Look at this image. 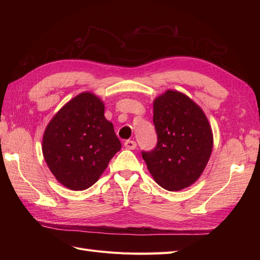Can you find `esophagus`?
Instances as JSON below:
<instances>
[{"mask_svg":"<svg viewBox=\"0 0 260 260\" xmlns=\"http://www.w3.org/2000/svg\"><path fill=\"white\" fill-rule=\"evenodd\" d=\"M124 146H125V148H128V149H136L137 148V143H136V141H133V140H127L124 142Z\"/></svg>","mask_w":260,"mask_h":260,"instance_id":"34e87169","label":"esophagus"}]
</instances>
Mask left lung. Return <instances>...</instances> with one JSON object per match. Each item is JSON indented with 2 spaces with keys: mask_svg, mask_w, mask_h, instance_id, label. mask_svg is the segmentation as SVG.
Instances as JSON below:
<instances>
[{
  "mask_svg": "<svg viewBox=\"0 0 260 260\" xmlns=\"http://www.w3.org/2000/svg\"><path fill=\"white\" fill-rule=\"evenodd\" d=\"M157 145L142 152L155 182L180 191L193 184L205 169L214 138L203 109L185 94L167 90L154 100Z\"/></svg>",
  "mask_w": 260,
  "mask_h": 260,
  "instance_id": "obj_1",
  "label": "left lung"
}]
</instances>
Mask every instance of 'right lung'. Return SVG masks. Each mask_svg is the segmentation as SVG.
I'll list each match as a JSON object with an SVG mask.
<instances>
[{"mask_svg":"<svg viewBox=\"0 0 260 260\" xmlns=\"http://www.w3.org/2000/svg\"><path fill=\"white\" fill-rule=\"evenodd\" d=\"M95 94H78L56 113L46 127L42 153L59 183L82 191L96 182L121 143L104 116Z\"/></svg>","mask_w":260,"mask_h":260,"instance_id":"1","label":"right lung"}]
</instances>
